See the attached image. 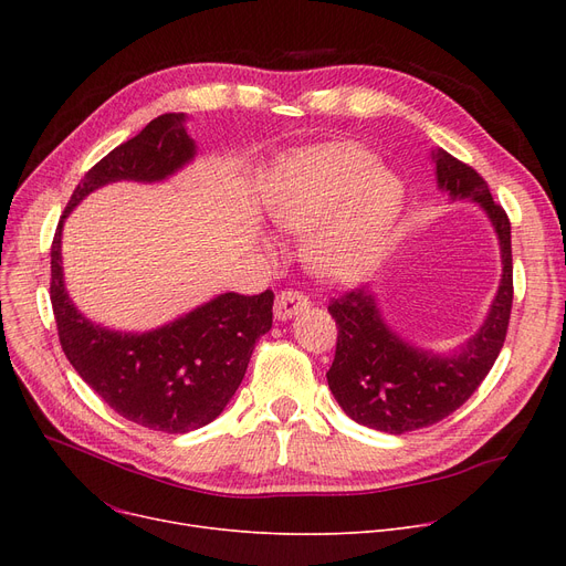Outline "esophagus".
<instances>
[{
    "label": "esophagus",
    "mask_w": 566,
    "mask_h": 566,
    "mask_svg": "<svg viewBox=\"0 0 566 566\" xmlns=\"http://www.w3.org/2000/svg\"><path fill=\"white\" fill-rule=\"evenodd\" d=\"M307 305H310V298H307L305 293L293 291V289H284V291L277 293L273 312H275L277 321H286V318H291L295 314H301Z\"/></svg>",
    "instance_id": "1"
}]
</instances>
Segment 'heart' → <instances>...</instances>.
<instances>
[{
    "label": "heart",
    "mask_w": 566,
    "mask_h": 566,
    "mask_svg": "<svg viewBox=\"0 0 566 566\" xmlns=\"http://www.w3.org/2000/svg\"><path fill=\"white\" fill-rule=\"evenodd\" d=\"M403 208L397 178L358 146L333 144L295 160L271 220L289 233H310L305 261L331 282L367 275L388 248Z\"/></svg>",
    "instance_id": "obj_1"
}]
</instances>
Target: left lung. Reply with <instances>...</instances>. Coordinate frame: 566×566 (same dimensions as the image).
I'll return each mask as SVG.
<instances>
[{
    "mask_svg": "<svg viewBox=\"0 0 566 566\" xmlns=\"http://www.w3.org/2000/svg\"><path fill=\"white\" fill-rule=\"evenodd\" d=\"M433 160L440 190L452 199L478 201L486 211L500 241L502 280L484 325L454 355H433L406 344L382 321L367 289H350L331 301L328 312L337 323L335 360L325 374L331 390L350 420L385 433L424 429L461 408L491 371L510 328L514 303L510 218L470 165L442 148Z\"/></svg>",
    "mask_w": 566,
    "mask_h": 566,
    "instance_id": "1",
    "label": "left lung"
}]
</instances>
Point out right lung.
Wrapping results in <instances>:
<instances>
[{"instance_id": "right-lung-1", "label": "right lung", "mask_w": 566, "mask_h": 566, "mask_svg": "<svg viewBox=\"0 0 566 566\" xmlns=\"http://www.w3.org/2000/svg\"><path fill=\"white\" fill-rule=\"evenodd\" d=\"M186 114H163L84 174L56 224L50 301L69 363L114 412L165 433L213 422L241 385L254 344L273 325V291L222 293L151 333H114L82 316L62 271V227L73 208L112 181H163L195 158Z\"/></svg>"}]
</instances>
